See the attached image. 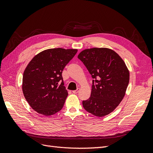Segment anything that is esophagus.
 <instances>
[{
	"label": "esophagus",
	"mask_w": 153,
	"mask_h": 153,
	"mask_svg": "<svg viewBox=\"0 0 153 153\" xmlns=\"http://www.w3.org/2000/svg\"><path fill=\"white\" fill-rule=\"evenodd\" d=\"M78 91H79V89H78L75 90V91H73L72 92H73V94H77L78 92Z\"/></svg>",
	"instance_id": "esophagus-1"
}]
</instances>
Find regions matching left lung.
<instances>
[{"mask_svg":"<svg viewBox=\"0 0 153 153\" xmlns=\"http://www.w3.org/2000/svg\"><path fill=\"white\" fill-rule=\"evenodd\" d=\"M78 58L95 80L90 98L83 101L87 112L101 117L112 112L124 97L129 81V71L123 59L108 48L82 50Z\"/></svg>","mask_w":153,"mask_h":153,"instance_id":"obj_1","label":"left lung"}]
</instances>
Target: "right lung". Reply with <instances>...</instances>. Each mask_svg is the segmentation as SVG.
<instances>
[{
	"label": "right lung",
	"mask_w": 153,
	"mask_h": 153,
	"mask_svg": "<svg viewBox=\"0 0 153 153\" xmlns=\"http://www.w3.org/2000/svg\"><path fill=\"white\" fill-rule=\"evenodd\" d=\"M77 49L50 48L31 59L23 75L22 91L30 107L46 116L61 110L68 95L62 73Z\"/></svg>",
	"instance_id": "add662e5"
}]
</instances>
